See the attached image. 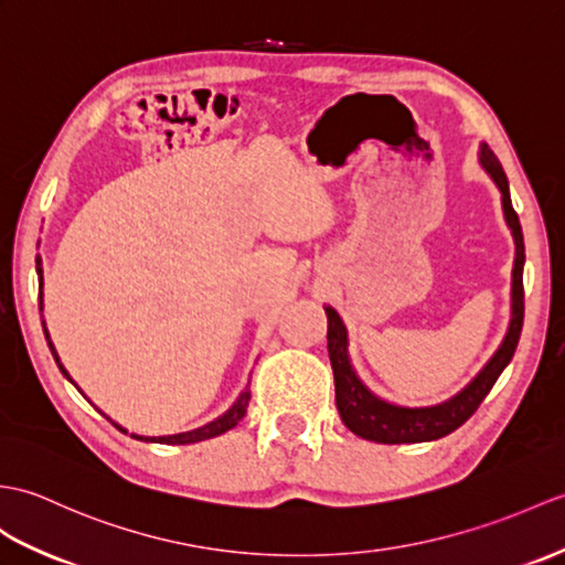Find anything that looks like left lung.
Returning a JSON list of instances; mask_svg holds the SVG:
<instances>
[{"mask_svg": "<svg viewBox=\"0 0 565 565\" xmlns=\"http://www.w3.org/2000/svg\"><path fill=\"white\" fill-rule=\"evenodd\" d=\"M479 163L487 170L489 178L495 182L501 192L503 216L515 243V265H513V288H510V324L501 347L495 349L487 365L469 380V383L440 404L430 406H402L377 397L375 392L363 383L349 356V332L344 320L332 306H324L327 315V351L334 371V392L337 409L344 426L356 433L363 440L399 445V443H428L448 436L455 428H460L467 418L479 409L483 397L495 385L498 375L505 371V365L513 359L520 342L522 320H524V288H522V269H524V238L520 218L510 202L508 178L503 173L501 161L489 149V143H479Z\"/></svg>", "mask_w": 565, "mask_h": 565, "instance_id": "obj_1", "label": "left lung"}]
</instances>
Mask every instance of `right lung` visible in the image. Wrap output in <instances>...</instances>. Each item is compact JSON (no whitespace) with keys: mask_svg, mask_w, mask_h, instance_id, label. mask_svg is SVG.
I'll return each instance as SVG.
<instances>
[{"mask_svg":"<svg viewBox=\"0 0 565 565\" xmlns=\"http://www.w3.org/2000/svg\"><path fill=\"white\" fill-rule=\"evenodd\" d=\"M43 262H41V257L35 259V271H38V286H41V310H43ZM43 332H45V339H47V347H50V351H52V356H55V361H57V365H60V371H62V375L70 380V383H74V380L70 377V373H67V369H64L62 365V361H60V356H57V351H55V347H52V342H50V334H47V327H45V320H43ZM247 402H250V383L245 385V390L241 392L238 395V399H235L226 412H223L221 416H216L214 422H209V424H204V426H200V428H192V430H185V433H175V436H137V433H132V438H137V440H143V443H163V445H190V443H200V440H209V438H216V436H221V433H226V430H231L233 426H238V422L241 418L245 416V412H247ZM115 424V422H113ZM117 428H120L122 433H127L120 424H115Z\"/></svg>","mask_w":565,"mask_h":565,"instance_id":"1","label":"right lung"}]
</instances>
